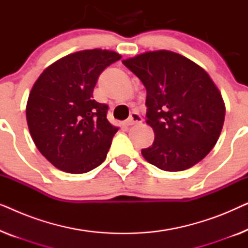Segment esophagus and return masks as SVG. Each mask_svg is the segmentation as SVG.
<instances>
[{
  "mask_svg": "<svg viewBox=\"0 0 248 248\" xmlns=\"http://www.w3.org/2000/svg\"><path fill=\"white\" fill-rule=\"evenodd\" d=\"M141 122H142L141 115L137 113V111H133V113L130 115V117L127 118V121L125 122V124H126L127 126H131V125L139 124V123H141Z\"/></svg>",
  "mask_w": 248,
  "mask_h": 248,
  "instance_id": "esophagus-1",
  "label": "esophagus"
}]
</instances>
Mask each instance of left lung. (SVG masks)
<instances>
[{
	"instance_id": "left-lung-1",
	"label": "left lung",
	"mask_w": 248,
	"mask_h": 248,
	"mask_svg": "<svg viewBox=\"0 0 248 248\" xmlns=\"http://www.w3.org/2000/svg\"><path fill=\"white\" fill-rule=\"evenodd\" d=\"M123 64L147 89V123L155 141L142 149L145 160L166 171L185 170L201 161L218 141L226 113L209 74L170 50L147 52Z\"/></svg>"
}]
</instances>
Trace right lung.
Instances as JSON below:
<instances>
[{"label":"right lung","mask_w":248,"mask_h":248,"mask_svg":"<svg viewBox=\"0 0 248 248\" xmlns=\"http://www.w3.org/2000/svg\"><path fill=\"white\" fill-rule=\"evenodd\" d=\"M106 49L62 57L40 74L29 93L27 123L36 147L50 164L84 174L106 159L118 127L107 120L108 106L93 99L100 73L121 59Z\"/></svg>","instance_id":"add662e5"}]
</instances>
